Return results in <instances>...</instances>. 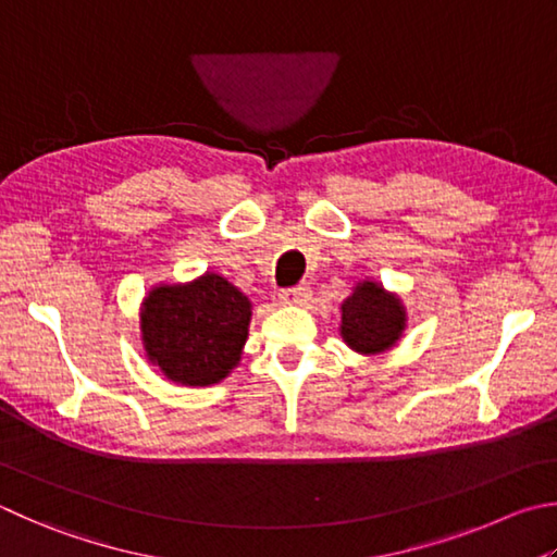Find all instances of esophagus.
<instances>
[{
    "label": "esophagus",
    "mask_w": 557,
    "mask_h": 557,
    "mask_svg": "<svg viewBox=\"0 0 557 557\" xmlns=\"http://www.w3.org/2000/svg\"><path fill=\"white\" fill-rule=\"evenodd\" d=\"M311 297V287L309 285H297V287H289V289H282V305H292V307H301L307 305V299Z\"/></svg>",
    "instance_id": "34e87169"
}]
</instances>
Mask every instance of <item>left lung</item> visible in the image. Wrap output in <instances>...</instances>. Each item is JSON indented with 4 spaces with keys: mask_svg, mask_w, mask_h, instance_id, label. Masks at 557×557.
Wrapping results in <instances>:
<instances>
[{
    "mask_svg": "<svg viewBox=\"0 0 557 557\" xmlns=\"http://www.w3.org/2000/svg\"><path fill=\"white\" fill-rule=\"evenodd\" d=\"M341 336L362 356H377L397 346L407 329L401 299L370 280L358 282L352 295L341 305Z\"/></svg>",
    "mask_w": 557,
    "mask_h": 557,
    "instance_id": "8db88e82",
    "label": "left lung"
}]
</instances>
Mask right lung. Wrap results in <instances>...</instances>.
Masks as SVG:
<instances>
[{"label": "right lung", "instance_id": "add662e5", "mask_svg": "<svg viewBox=\"0 0 557 557\" xmlns=\"http://www.w3.org/2000/svg\"><path fill=\"white\" fill-rule=\"evenodd\" d=\"M250 323V299L216 272L187 285H158L140 307L146 358L187 387L216 384L238 366Z\"/></svg>", "mask_w": 557, "mask_h": 557}]
</instances>
